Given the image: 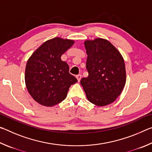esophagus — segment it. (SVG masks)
I'll list each match as a JSON object with an SVG mask.
<instances>
[{"label": "esophagus", "mask_w": 152, "mask_h": 152, "mask_svg": "<svg viewBox=\"0 0 152 152\" xmlns=\"http://www.w3.org/2000/svg\"><path fill=\"white\" fill-rule=\"evenodd\" d=\"M76 78H77V80H78V82L80 81V80L82 78V75H81V74H78V75H77L76 76Z\"/></svg>", "instance_id": "1"}]
</instances>
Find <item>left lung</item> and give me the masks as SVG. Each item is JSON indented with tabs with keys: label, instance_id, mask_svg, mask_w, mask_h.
<instances>
[{
	"label": "left lung",
	"instance_id": "obj_1",
	"mask_svg": "<svg viewBox=\"0 0 152 152\" xmlns=\"http://www.w3.org/2000/svg\"><path fill=\"white\" fill-rule=\"evenodd\" d=\"M88 76L80 84L87 99L96 106L114 102L123 91L126 82L124 60L117 49L102 38L84 41Z\"/></svg>",
	"mask_w": 152,
	"mask_h": 152
}]
</instances>
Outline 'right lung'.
<instances>
[{"mask_svg": "<svg viewBox=\"0 0 152 152\" xmlns=\"http://www.w3.org/2000/svg\"><path fill=\"white\" fill-rule=\"evenodd\" d=\"M74 43L72 39L54 37L42 43L27 60L25 81L29 94L38 103L53 107L66 99L76 77L61 56Z\"/></svg>", "mask_w": 152, "mask_h": 152, "instance_id": "add662e5", "label": "right lung"}]
</instances>
